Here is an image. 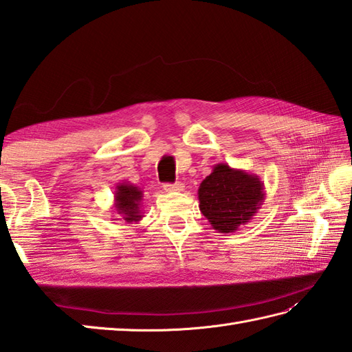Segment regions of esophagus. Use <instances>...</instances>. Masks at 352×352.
Here are the masks:
<instances>
[{
	"mask_svg": "<svg viewBox=\"0 0 352 352\" xmlns=\"http://www.w3.org/2000/svg\"><path fill=\"white\" fill-rule=\"evenodd\" d=\"M163 189L166 192H182V190H184V184L182 182H177L174 184L168 183V184L163 186Z\"/></svg>",
	"mask_w": 352,
	"mask_h": 352,
	"instance_id": "34e87169",
	"label": "esophagus"
}]
</instances>
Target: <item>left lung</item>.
<instances>
[{
	"mask_svg": "<svg viewBox=\"0 0 352 352\" xmlns=\"http://www.w3.org/2000/svg\"><path fill=\"white\" fill-rule=\"evenodd\" d=\"M198 199L199 210L213 230L234 233L263 204L265 183L256 174L218 163L199 184Z\"/></svg>",
	"mask_w": 352,
	"mask_h": 352,
	"instance_id": "1",
	"label": "left lung"
}]
</instances>
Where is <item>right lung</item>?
<instances>
[{
	"label": "right lung",
	"instance_id": "add662e5",
	"mask_svg": "<svg viewBox=\"0 0 352 352\" xmlns=\"http://www.w3.org/2000/svg\"><path fill=\"white\" fill-rule=\"evenodd\" d=\"M142 199H144V190L136 184L124 182L116 186L113 207L125 223H138L144 218L140 210Z\"/></svg>",
	"mask_w": 352,
	"mask_h": 352
}]
</instances>
